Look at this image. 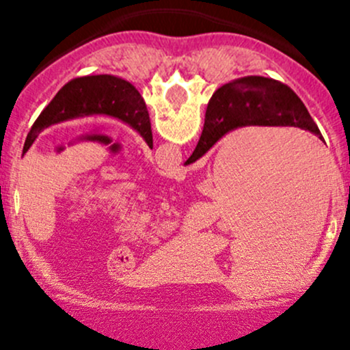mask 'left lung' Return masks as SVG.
Listing matches in <instances>:
<instances>
[{
    "instance_id": "left-lung-1",
    "label": "left lung",
    "mask_w": 350,
    "mask_h": 350,
    "mask_svg": "<svg viewBox=\"0 0 350 350\" xmlns=\"http://www.w3.org/2000/svg\"><path fill=\"white\" fill-rule=\"evenodd\" d=\"M91 115H108L122 120L123 123L137 130L147 146L152 149L149 111L139 91L129 81L109 74H100L76 77L61 88L54 100L35 120L25 140L23 154L30 149L38 133L47 126Z\"/></svg>"
}]
</instances>
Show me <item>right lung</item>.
I'll return each instance as SVG.
<instances>
[{
  "label": "right lung",
  "mask_w": 350,
  "mask_h": 350,
  "mask_svg": "<svg viewBox=\"0 0 350 350\" xmlns=\"http://www.w3.org/2000/svg\"><path fill=\"white\" fill-rule=\"evenodd\" d=\"M252 125L298 126L323 140L308 109L291 88L271 77L247 76L215 91L204 113L203 132L186 165L203 157L225 133Z\"/></svg>",
  "instance_id": "add662e5"
}]
</instances>
